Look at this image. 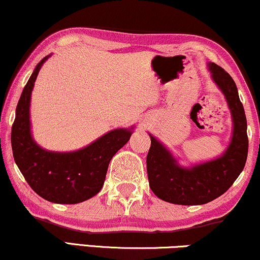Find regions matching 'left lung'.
Wrapping results in <instances>:
<instances>
[{
  "mask_svg": "<svg viewBox=\"0 0 260 260\" xmlns=\"http://www.w3.org/2000/svg\"><path fill=\"white\" fill-rule=\"evenodd\" d=\"M208 70L224 96L232 115L233 132L221 156L183 167L162 141L149 133L146 157L150 188L159 199L177 205H203L229 189L244 169L248 152L247 121L238 87L231 75L213 62Z\"/></svg>",
  "mask_w": 260,
  "mask_h": 260,
  "instance_id": "left-lung-1",
  "label": "left lung"
}]
</instances>
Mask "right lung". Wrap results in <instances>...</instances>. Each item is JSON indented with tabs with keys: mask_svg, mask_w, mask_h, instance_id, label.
Returning <instances> with one entry per match:
<instances>
[{
	"mask_svg": "<svg viewBox=\"0 0 260 260\" xmlns=\"http://www.w3.org/2000/svg\"><path fill=\"white\" fill-rule=\"evenodd\" d=\"M50 56L51 54L36 66L18 102L12 127L13 156L25 180L39 197L56 204H78L102 189L111 158L126 145L134 126L109 131L83 149L68 152L39 146L32 137L29 106L36 79Z\"/></svg>",
	"mask_w": 260,
	"mask_h": 260,
	"instance_id": "1",
	"label": "right lung"
}]
</instances>
